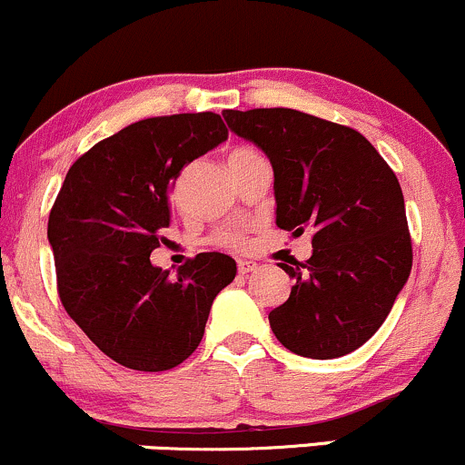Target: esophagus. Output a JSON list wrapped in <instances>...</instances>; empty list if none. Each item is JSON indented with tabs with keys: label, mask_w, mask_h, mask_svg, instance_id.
<instances>
[{
	"label": "esophagus",
	"mask_w": 465,
	"mask_h": 465,
	"mask_svg": "<svg viewBox=\"0 0 465 465\" xmlns=\"http://www.w3.org/2000/svg\"><path fill=\"white\" fill-rule=\"evenodd\" d=\"M258 264L252 262V260H238V273L241 275H249L252 272H256Z\"/></svg>",
	"instance_id": "1"
}]
</instances>
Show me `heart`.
Masks as SVG:
<instances>
[{"instance_id":"heart-1","label":"heart","mask_w":465,"mask_h":465,"mask_svg":"<svg viewBox=\"0 0 465 465\" xmlns=\"http://www.w3.org/2000/svg\"><path fill=\"white\" fill-rule=\"evenodd\" d=\"M249 156H256V152L249 150V147H236V150L229 152L227 165H232V163H238V161H244V158H249ZM213 242L223 244V247H238V244L242 242V236L238 232H229V229H224V232H218L216 236H213Z\"/></svg>"}]
</instances>
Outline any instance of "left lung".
<instances>
[{"label": "left lung", "instance_id": "obj_1", "mask_svg": "<svg viewBox=\"0 0 465 465\" xmlns=\"http://www.w3.org/2000/svg\"><path fill=\"white\" fill-rule=\"evenodd\" d=\"M223 116L272 163L275 224L293 236L313 232L307 262H280L295 284L269 313L273 335L311 360L360 349L384 324L412 267L395 172L353 127L289 108Z\"/></svg>", "mask_w": 465, "mask_h": 465}]
</instances>
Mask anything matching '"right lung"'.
Wrapping results in <instances>:
<instances>
[{"label": "right lung", "instance_id": "add662e5", "mask_svg": "<svg viewBox=\"0 0 465 465\" xmlns=\"http://www.w3.org/2000/svg\"><path fill=\"white\" fill-rule=\"evenodd\" d=\"M227 141L213 112L124 127L65 174L48 218L59 298L70 318L119 364L170 371L201 344L213 298L236 260L198 253L170 275L152 252L170 242V192L183 167Z\"/></svg>", "mask_w": 465, "mask_h": 465}]
</instances>
